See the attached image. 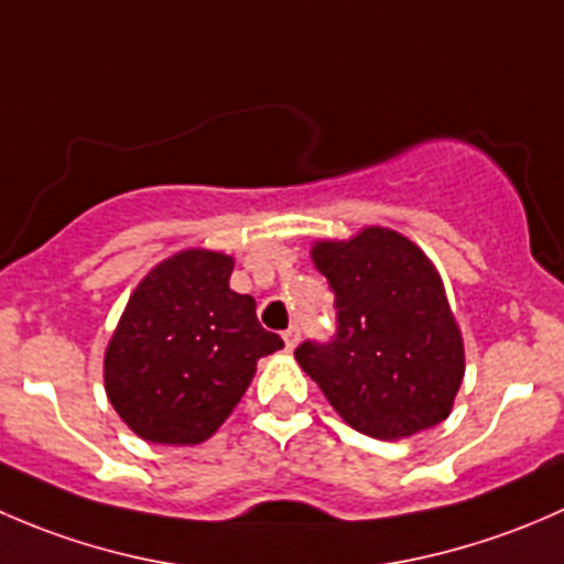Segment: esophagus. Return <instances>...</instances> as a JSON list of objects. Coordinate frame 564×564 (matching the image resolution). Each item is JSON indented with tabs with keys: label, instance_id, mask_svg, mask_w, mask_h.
Masks as SVG:
<instances>
[{
	"label": "esophagus",
	"instance_id": "34e87169",
	"mask_svg": "<svg viewBox=\"0 0 564 564\" xmlns=\"http://www.w3.org/2000/svg\"><path fill=\"white\" fill-rule=\"evenodd\" d=\"M283 340H286V349H294V346H297V340H300V327H297V324H292V327H289V329H283Z\"/></svg>",
	"mask_w": 564,
	"mask_h": 564
}]
</instances>
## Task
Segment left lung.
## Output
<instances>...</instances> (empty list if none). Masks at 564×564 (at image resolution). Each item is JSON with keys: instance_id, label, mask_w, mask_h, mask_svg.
I'll list each match as a JSON object with an SVG mask.
<instances>
[{"instance_id": "obj_1", "label": "left lung", "mask_w": 564, "mask_h": 564, "mask_svg": "<svg viewBox=\"0 0 564 564\" xmlns=\"http://www.w3.org/2000/svg\"><path fill=\"white\" fill-rule=\"evenodd\" d=\"M316 270L335 294V333L294 349L335 412L373 440L442 423L464 379V344L440 272L398 231L316 242Z\"/></svg>"}]
</instances>
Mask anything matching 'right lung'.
Here are the masks:
<instances>
[{
  "label": "right lung",
  "instance_id": "obj_1",
  "mask_svg": "<svg viewBox=\"0 0 564 564\" xmlns=\"http://www.w3.org/2000/svg\"><path fill=\"white\" fill-rule=\"evenodd\" d=\"M235 261L182 250L130 294L106 349L111 406L147 442L198 445L246 395L259 357L283 346L229 289Z\"/></svg>",
  "mask_w": 564,
  "mask_h": 564
}]
</instances>
